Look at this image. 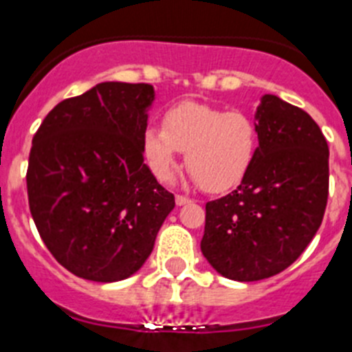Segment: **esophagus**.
<instances>
[{
	"instance_id": "obj_1",
	"label": "esophagus",
	"mask_w": 352,
	"mask_h": 352,
	"mask_svg": "<svg viewBox=\"0 0 352 352\" xmlns=\"http://www.w3.org/2000/svg\"><path fill=\"white\" fill-rule=\"evenodd\" d=\"M189 201H191V200H189L188 197H182V195H177V197H175V204L179 207L186 206V204H189Z\"/></svg>"
}]
</instances>
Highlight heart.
Returning a JSON list of instances; mask_svg holds the SVG:
<instances>
[{"mask_svg": "<svg viewBox=\"0 0 352 352\" xmlns=\"http://www.w3.org/2000/svg\"><path fill=\"white\" fill-rule=\"evenodd\" d=\"M256 146L258 129L248 113L195 100L168 108L163 129L148 125L142 136L143 155L155 179H170L177 155L186 152V166L210 193L239 184L255 161Z\"/></svg>", "mask_w": 352, "mask_h": 352, "instance_id": "heart-1", "label": "heart"}]
</instances>
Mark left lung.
I'll return each instance as SVG.
<instances>
[{"label":"left lung","instance_id":"left-lung-1","mask_svg":"<svg viewBox=\"0 0 352 352\" xmlns=\"http://www.w3.org/2000/svg\"><path fill=\"white\" fill-rule=\"evenodd\" d=\"M258 146L237 189L207 201L200 248L221 276L256 282L289 267L322 223L329 151L303 109L265 94L256 106Z\"/></svg>","mask_w":352,"mask_h":352}]
</instances>
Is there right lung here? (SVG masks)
I'll list each match as a JSON object with an SVG mask.
<instances>
[{
    "mask_svg": "<svg viewBox=\"0 0 352 352\" xmlns=\"http://www.w3.org/2000/svg\"><path fill=\"white\" fill-rule=\"evenodd\" d=\"M154 99L152 85L99 83L56 104L33 136L30 210L49 252L76 276H133L175 207L143 163Z\"/></svg>",
    "mask_w": 352,
    "mask_h": 352,
    "instance_id": "right-lung-1",
    "label": "right lung"
}]
</instances>
